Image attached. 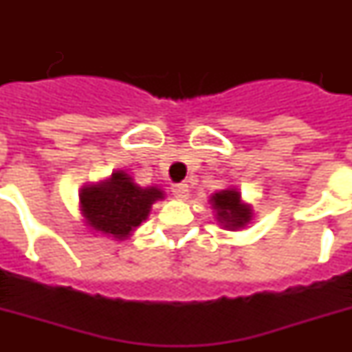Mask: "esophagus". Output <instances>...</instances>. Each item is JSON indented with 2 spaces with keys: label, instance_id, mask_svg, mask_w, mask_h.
<instances>
[{
  "label": "esophagus",
  "instance_id": "obj_1",
  "mask_svg": "<svg viewBox=\"0 0 352 352\" xmlns=\"http://www.w3.org/2000/svg\"><path fill=\"white\" fill-rule=\"evenodd\" d=\"M171 192H173V195H175L177 199H181V201H184V199H188V195H190V190H188V184H184V182H179V184H173V186H171Z\"/></svg>",
  "mask_w": 352,
  "mask_h": 352
}]
</instances>
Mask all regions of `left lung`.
<instances>
[{
  "label": "left lung",
  "instance_id": "left-lung-1",
  "mask_svg": "<svg viewBox=\"0 0 352 352\" xmlns=\"http://www.w3.org/2000/svg\"><path fill=\"white\" fill-rule=\"evenodd\" d=\"M208 203L212 204L210 208L214 210L215 221L225 230H241L246 225H250L254 217V210L248 203H243L237 188H226V190L215 192Z\"/></svg>",
  "mask_w": 352,
  "mask_h": 352
}]
</instances>
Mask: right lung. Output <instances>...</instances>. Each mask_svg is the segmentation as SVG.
<instances>
[{"instance_id": "add662e5", "label": "right lung", "mask_w": 352, "mask_h": 352, "mask_svg": "<svg viewBox=\"0 0 352 352\" xmlns=\"http://www.w3.org/2000/svg\"><path fill=\"white\" fill-rule=\"evenodd\" d=\"M164 195L159 186H138L129 173L117 170L104 181L80 188V212L91 232L124 241Z\"/></svg>"}]
</instances>
